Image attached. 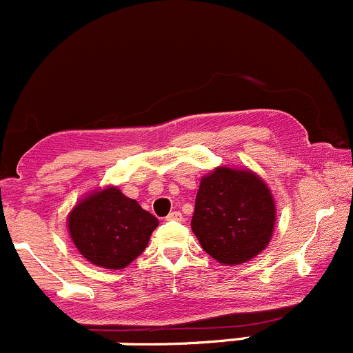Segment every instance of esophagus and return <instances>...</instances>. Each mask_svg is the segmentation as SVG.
I'll list each match as a JSON object with an SVG mask.
<instances>
[{"instance_id":"1","label":"esophagus","mask_w":353,"mask_h":353,"mask_svg":"<svg viewBox=\"0 0 353 353\" xmlns=\"http://www.w3.org/2000/svg\"><path fill=\"white\" fill-rule=\"evenodd\" d=\"M165 219L167 221H183V214H181L179 210H172V212H170Z\"/></svg>"}]
</instances>
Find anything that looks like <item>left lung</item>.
Masks as SVG:
<instances>
[{
  "label": "left lung",
  "mask_w": 353,
  "mask_h": 353,
  "mask_svg": "<svg viewBox=\"0 0 353 353\" xmlns=\"http://www.w3.org/2000/svg\"><path fill=\"white\" fill-rule=\"evenodd\" d=\"M275 202L265 181L249 169L217 167L200 179L192 230L221 265H240L268 245Z\"/></svg>",
  "instance_id": "1"
}]
</instances>
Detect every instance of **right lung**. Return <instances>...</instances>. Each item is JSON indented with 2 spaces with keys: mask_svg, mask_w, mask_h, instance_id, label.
Returning <instances> with one entry per match:
<instances>
[{
  "mask_svg": "<svg viewBox=\"0 0 353 353\" xmlns=\"http://www.w3.org/2000/svg\"><path fill=\"white\" fill-rule=\"evenodd\" d=\"M158 219L117 186L95 190L68 216L72 243L92 265L121 270L148 247Z\"/></svg>",
  "mask_w": 353,
  "mask_h": 353,
  "instance_id": "1",
  "label": "right lung"
}]
</instances>
